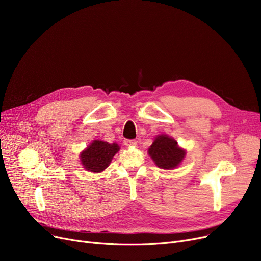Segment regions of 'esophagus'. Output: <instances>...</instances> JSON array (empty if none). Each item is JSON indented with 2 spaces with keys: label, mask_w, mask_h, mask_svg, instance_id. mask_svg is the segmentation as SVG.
Wrapping results in <instances>:
<instances>
[{
  "label": "esophagus",
  "mask_w": 261,
  "mask_h": 261,
  "mask_svg": "<svg viewBox=\"0 0 261 261\" xmlns=\"http://www.w3.org/2000/svg\"><path fill=\"white\" fill-rule=\"evenodd\" d=\"M123 144H125L126 146H135L136 141L135 140H125L123 141Z\"/></svg>",
  "instance_id": "obj_1"
}]
</instances>
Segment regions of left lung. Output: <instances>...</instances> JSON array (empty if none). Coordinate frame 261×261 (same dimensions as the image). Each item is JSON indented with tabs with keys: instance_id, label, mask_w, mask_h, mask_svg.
<instances>
[{
	"instance_id": "obj_1",
	"label": "left lung",
	"mask_w": 261,
	"mask_h": 261,
	"mask_svg": "<svg viewBox=\"0 0 261 261\" xmlns=\"http://www.w3.org/2000/svg\"><path fill=\"white\" fill-rule=\"evenodd\" d=\"M148 152L160 168L173 169L182 162L185 155L177 142L167 135H159L150 146Z\"/></svg>"
}]
</instances>
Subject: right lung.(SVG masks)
Wrapping results in <instances>:
<instances>
[{
    "label": "right lung",
    "instance_id": "1",
    "mask_svg": "<svg viewBox=\"0 0 261 261\" xmlns=\"http://www.w3.org/2000/svg\"><path fill=\"white\" fill-rule=\"evenodd\" d=\"M118 150L119 147L117 144L94 141L81 153L80 160L87 170L92 172H101L109 166V164L111 163Z\"/></svg>",
    "mask_w": 261,
    "mask_h": 261
}]
</instances>
